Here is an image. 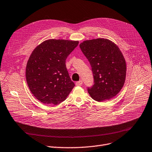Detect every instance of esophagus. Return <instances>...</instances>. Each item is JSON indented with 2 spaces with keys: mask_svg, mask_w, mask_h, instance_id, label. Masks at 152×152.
Listing matches in <instances>:
<instances>
[{
  "mask_svg": "<svg viewBox=\"0 0 152 152\" xmlns=\"http://www.w3.org/2000/svg\"><path fill=\"white\" fill-rule=\"evenodd\" d=\"M82 83H83L82 80H79V81H78V82H76V86H81Z\"/></svg>",
  "mask_w": 152,
  "mask_h": 152,
  "instance_id": "esophagus-1",
  "label": "esophagus"
}]
</instances>
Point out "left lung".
<instances>
[{"mask_svg":"<svg viewBox=\"0 0 152 152\" xmlns=\"http://www.w3.org/2000/svg\"><path fill=\"white\" fill-rule=\"evenodd\" d=\"M80 48L93 72L94 84L87 89L91 97L102 102L117 95L124 85L126 70L118 47L110 40L99 38L83 41Z\"/></svg>","mask_w":152,"mask_h":152,"instance_id":"8db88e82","label":"left lung"}]
</instances>
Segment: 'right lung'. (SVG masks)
Instances as JSON below:
<instances>
[{
	"label": "right lung",
	"instance_id": "1",
	"mask_svg": "<svg viewBox=\"0 0 152 152\" xmlns=\"http://www.w3.org/2000/svg\"><path fill=\"white\" fill-rule=\"evenodd\" d=\"M78 44V41L50 39L32 52L26 66V80L30 92L42 103L58 105L74 87L65 60Z\"/></svg>",
	"mask_w": 152,
	"mask_h": 152
}]
</instances>
